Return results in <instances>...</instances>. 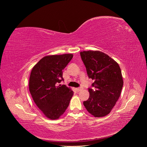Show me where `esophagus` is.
<instances>
[{"mask_svg":"<svg viewBox=\"0 0 147 147\" xmlns=\"http://www.w3.org/2000/svg\"><path fill=\"white\" fill-rule=\"evenodd\" d=\"M82 90H83V88H82V87H80V88H76V90H77V91H78V92H79V91H82Z\"/></svg>","mask_w":147,"mask_h":147,"instance_id":"1","label":"esophagus"}]
</instances>
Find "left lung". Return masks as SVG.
Segmentation results:
<instances>
[{"mask_svg": "<svg viewBox=\"0 0 147 147\" xmlns=\"http://www.w3.org/2000/svg\"><path fill=\"white\" fill-rule=\"evenodd\" d=\"M80 56L86 67L88 77L94 80L88 89L89 99L83 102L88 112L95 117L107 115L121 94L123 86L121 70L118 64L100 51H83Z\"/></svg>", "mask_w": 147, "mask_h": 147, "instance_id": "obj_1", "label": "left lung"}]
</instances>
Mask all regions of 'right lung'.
I'll return each instance as SVG.
<instances>
[{
  "instance_id": "right-lung-1",
  "label": "right lung",
  "mask_w": 147,
  "mask_h": 147,
  "mask_svg": "<svg viewBox=\"0 0 147 147\" xmlns=\"http://www.w3.org/2000/svg\"><path fill=\"white\" fill-rule=\"evenodd\" d=\"M72 57V54L46 56L31 70L30 94L38 109L50 119H58L65 112L74 95L65 84L57 86L64 80L63 70Z\"/></svg>"
}]
</instances>
